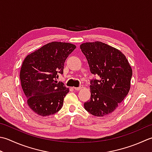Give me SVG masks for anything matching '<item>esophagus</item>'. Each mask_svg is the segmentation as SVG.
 Here are the masks:
<instances>
[{"instance_id": "34e87169", "label": "esophagus", "mask_w": 152, "mask_h": 152, "mask_svg": "<svg viewBox=\"0 0 152 152\" xmlns=\"http://www.w3.org/2000/svg\"><path fill=\"white\" fill-rule=\"evenodd\" d=\"M83 88V87H82V86H80V87H78V88H76V87H74V89L75 90H82V89Z\"/></svg>"}]
</instances>
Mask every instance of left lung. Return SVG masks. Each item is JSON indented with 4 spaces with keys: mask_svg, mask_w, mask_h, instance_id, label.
Listing matches in <instances>:
<instances>
[{
    "mask_svg": "<svg viewBox=\"0 0 152 152\" xmlns=\"http://www.w3.org/2000/svg\"><path fill=\"white\" fill-rule=\"evenodd\" d=\"M90 72L101 79L90 81V99L84 108L96 117L113 112L129 94L132 75L131 66L119 50L100 41L80 45Z\"/></svg>",
    "mask_w": 152,
    "mask_h": 152,
    "instance_id": "left-lung-1",
    "label": "left lung"
}]
</instances>
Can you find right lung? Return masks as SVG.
I'll return each instance as SVG.
<instances>
[{"instance_id": "add662e5", "label": "right lung", "mask_w": 152, "mask_h": 152, "mask_svg": "<svg viewBox=\"0 0 152 152\" xmlns=\"http://www.w3.org/2000/svg\"><path fill=\"white\" fill-rule=\"evenodd\" d=\"M76 47L54 41L25 58L20 73L21 86L28 106L36 114L46 117L62 108L69 89L56 78L63 74L64 62Z\"/></svg>"}]
</instances>
